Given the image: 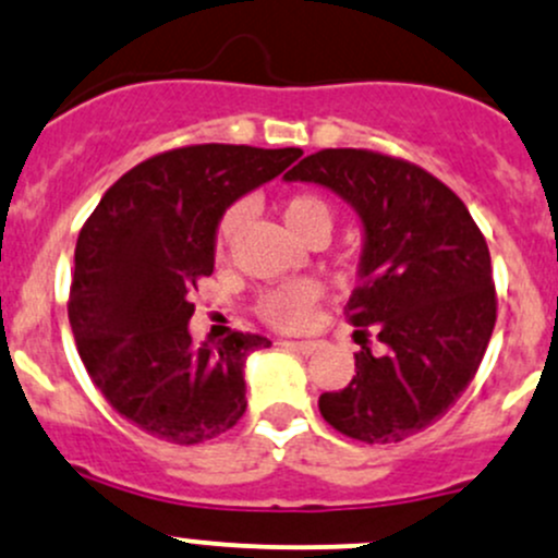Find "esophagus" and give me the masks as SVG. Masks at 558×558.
<instances>
[{
	"label": "esophagus",
	"instance_id": "1",
	"mask_svg": "<svg viewBox=\"0 0 558 558\" xmlns=\"http://www.w3.org/2000/svg\"><path fill=\"white\" fill-rule=\"evenodd\" d=\"M286 348H291V350H296V353H302V355H313L315 350H318V342H283Z\"/></svg>",
	"mask_w": 558,
	"mask_h": 558
}]
</instances>
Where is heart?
Listing matches in <instances>:
<instances>
[{
  "label": "heart",
  "mask_w": 558,
  "mask_h": 558,
  "mask_svg": "<svg viewBox=\"0 0 558 558\" xmlns=\"http://www.w3.org/2000/svg\"><path fill=\"white\" fill-rule=\"evenodd\" d=\"M280 214L289 230L307 238L313 232H331L333 227V210L324 197L315 192H294V195L283 197L280 203ZM245 219V205L234 203L221 214L219 227H216V248H227L232 243L234 232L240 230ZM315 302H318V286L313 280H291V283L278 286V289L267 291L259 299V315L275 328H286V331H299L313 320Z\"/></svg>",
  "instance_id": "1"
}]
</instances>
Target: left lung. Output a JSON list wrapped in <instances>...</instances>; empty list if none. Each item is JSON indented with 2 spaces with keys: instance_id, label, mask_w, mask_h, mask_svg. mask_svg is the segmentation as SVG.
Instances as JSON below:
<instances>
[{
  "instance_id": "8db88e82",
  "label": "left lung",
  "mask_w": 558,
  "mask_h": 558,
  "mask_svg": "<svg viewBox=\"0 0 558 558\" xmlns=\"http://www.w3.org/2000/svg\"><path fill=\"white\" fill-rule=\"evenodd\" d=\"M286 181L342 197L363 227L348 318L383 353H355V377L324 392L320 414L344 436L396 444L449 412L476 377L497 320L486 240L447 184L398 157L324 149Z\"/></svg>"
}]
</instances>
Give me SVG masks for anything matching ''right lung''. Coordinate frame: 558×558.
<instances>
[{"mask_svg": "<svg viewBox=\"0 0 558 558\" xmlns=\"http://www.w3.org/2000/svg\"><path fill=\"white\" fill-rule=\"evenodd\" d=\"M299 157L294 146L162 151L114 181L82 227L69 294L80 357L111 409L149 436L192 447L243 417L245 361L269 339L195 344L190 294L214 272L221 214Z\"/></svg>", "mask_w": 558, "mask_h": 558, "instance_id": "right-lung-1", "label": "right lung"}]
</instances>
